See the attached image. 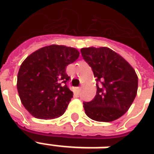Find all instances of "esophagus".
Returning <instances> with one entry per match:
<instances>
[{
	"label": "esophagus",
	"instance_id": "esophagus-1",
	"mask_svg": "<svg viewBox=\"0 0 154 154\" xmlns=\"http://www.w3.org/2000/svg\"><path fill=\"white\" fill-rule=\"evenodd\" d=\"M76 91H77V93L79 94V92H81V88H76Z\"/></svg>",
	"mask_w": 154,
	"mask_h": 154
}]
</instances>
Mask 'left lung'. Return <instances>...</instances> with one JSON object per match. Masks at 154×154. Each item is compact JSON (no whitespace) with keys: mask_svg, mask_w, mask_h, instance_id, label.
I'll list each match as a JSON object with an SVG mask.
<instances>
[{"mask_svg":"<svg viewBox=\"0 0 154 154\" xmlns=\"http://www.w3.org/2000/svg\"><path fill=\"white\" fill-rule=\"evenodd\" d=\"M81 54L97 78V95L89 102H84L85 114L98 122L118 119L136 97V71L122 57L107 47L83 48Z\"/></svg>","mask_w":154,"mask_h":154,"instance_id":"8db88e82","label":"left lung"}]
</instances>
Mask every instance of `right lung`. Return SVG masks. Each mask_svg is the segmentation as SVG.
Wrapping results in <instances>:
<instances>
[{
    "label": "right lung",
    "instance_id": "obj_1",
    "mask_svg": "<svg viewBox=\"0 0 154 154\" xmlns=\"http://www.w3.org/2000/svg\"><path fill=\"white\" fill-rule=\"evenodd\" d=\"M79 56L76 48L52 45L24 60L18 70L17 88L21 102L32 116L52 119L64 114L73 97L66 69Z\"/></svg>",
    "mask_w": 154,
    "mask_h": 154
}]
</instances>
